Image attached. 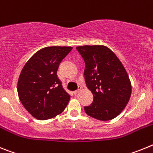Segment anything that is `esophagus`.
Listing matches in <instances>:
<instances>
[{
    "instance_id": "obj_1",
    "label": "esophagus",
    "mask_w": 153,
    "mask_h": 153,
    "mask_svg": "<svg viewBox=\"0 0 153 153\" xmlns=\"http://www.w3.org/2000/svg\"><path fill=\"white\" fill-rule=\"evenodd\" d=\"M80 90H81V86H79V89H78L77 90H76V91L74 92V95H76V94H78V93H79V91H80Z\"/></svg>"
}]
</instances>
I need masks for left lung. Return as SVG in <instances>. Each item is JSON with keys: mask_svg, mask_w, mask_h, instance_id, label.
<instances>
[{"mask_svg": "<svg viewBox=\"0 0 153 153\" xmlns=\"http://www.w3.org/2000/svg\"><path fill=\"white\" fill-rule=\"evenodd\" d=\"M76 50L84 60L85 81L93 95L85 112L99 120H113L125 109L131 97L132 86L125 67L106 46H78Z\"/></svg>", "mask_w": 153, "mask_h": 153, "instance_id": "1", "label": "left lung"}]
</instances>
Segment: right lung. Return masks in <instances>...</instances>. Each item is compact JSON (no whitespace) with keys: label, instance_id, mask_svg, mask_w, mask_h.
I'll use <instances>...</instances> for the list:
<instances>
[{"label":"right lung","instance_id":"1","mask_svg":"<svg viewBox=\"0 0 153 153\" xmlns=\"http://www.w3.org/2000/svg\"><path fill=\"white\" fill-rule=\"evenodd\" d=\"M72 47H47L36 52L23 67L17 93L28 113L39 120L53 118L67 107L70 96L63 90L56 72Z\"/></svg>","mask_w":153,"mask_h":153}]
</instances>
